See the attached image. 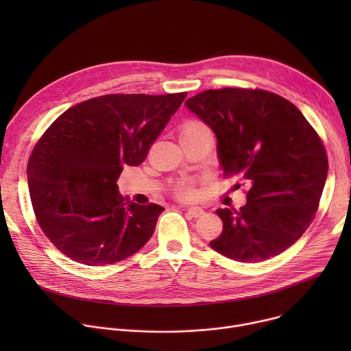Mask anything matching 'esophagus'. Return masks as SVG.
I'll list each match as a JSON object with an SVG mask.
<instances>
[{
	"label": "esophagus",
	"instance_id": "34e87169",
	"mask_svg": "<svg viewBox=\"0 0 351 351\" xmlns=\"http://www.w3.org/2000/svg\"><path fill=\"white\" fill-rule=\"evenodd\" d=\"M190 217H193V218H198V217H202L203 214H204V210L203 208H199V207H186V208H183Z\"/></svg>",
	"mask_w": 351,
	"mask_h": 351
}]
</instances>
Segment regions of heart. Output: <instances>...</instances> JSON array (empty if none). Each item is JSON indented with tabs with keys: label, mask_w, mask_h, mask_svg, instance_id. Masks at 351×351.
I'll return each instance as SVG.
<instances>
[{
	"label": "heart",
	"mask_w": 351,
	"mask_h": 351,
	"mask_svg": "<svg viewBox=\"0 0 351 351\" xmlns=\"http://www.w3.org/2000/svg\"><path fill=\"white\" fill-rule=\"evenodd\" d=\"M207 129L206 125H203L202 122H187L183 128L180 134H191V133H197L199 130ZM176 195L182 199H191L195 195V189H194V182L193 180H183L182 183H179V186L176 187Z\"/></svg>",
	"instance_id": "1"
}]
</instances>
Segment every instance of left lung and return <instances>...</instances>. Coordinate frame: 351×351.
<instances>
[{"mask_svg":"<svg viewBox=\"0 0 351 351\" xmlns=\"http://www.w3.org/2000/svg\"><path fill=\"white\" fill-rule=\"evenodd\" d=\"M184 107L214 132L225 176L250 186L240 211L217 210L223 229L210 245L240 263L285 252L310 226L326 182L315 130L290 101L264 90H207Z\"/></svg>","mask_w":351,"mask_h":351,"instance_id":"left-lung-1","label":"left lung"}]
</instances>
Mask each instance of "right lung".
<instances>
[{
    "label": "right lung",
    "mask_w": 351,
    "mask_h": 351,
    "mask_svg": "<svg viewBox=\"0 0 351 351\" xmlns=\"http://www.w3.org/2000/svg\"><path fill=\"white\" fill-rule=\"evenodd\" d=\"M187 93L108 94L56 119L36 144L27 183L37 222L71 260L101 267L149 240L161 206H138L118 193L125 167L140 165Z\"/></svg>",
    "instance_id": "add662e5"
}]
</instances>
